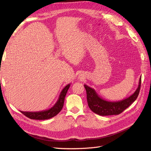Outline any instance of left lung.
<instances>
[{
    "label": "left lung",
    "instance_id": "1",
    "mask_svg": "<svg viewBox=\"0 0 151 151\" xmlns=\"http://www.w3.org/2000/svg\"><path fill=\"white\" fill-rule=\"evenodd\" d=\"M141 85V77L139 79L137 89L129 98L121 101H108L103 99L96 92V91L84 84L86 90L87 100L91 110L101 116H108L120 114L137 98Z\"/></svg>",
    "mask_w": 151,
    "mask_h": 151
}]
</instances>
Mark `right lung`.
Segmentation results:
<instances>
[{
    "mask_svg": "<svg viewBox=\"0 0 151 151\" xmlns=\"http://www.w3.org/2000/svg\"><path fill=\"white\" fill-rule=\"evenodd\" d=\"M70 86V84H68L62 89L60 95H59V98L57 100V101L51 108L47 109V110L41 111L29 112L21 111V112L26 116L30 118V119L34 120H47L56 116L57 114L62 110L63 106V103H64L65 97L67 93L68 89H69Z\"/></svg>",
    "mask_w": 151,
    "mask_h": 151,
    "instance_id": "add662e5",
    "label": "right lung"
}]
</instances>
